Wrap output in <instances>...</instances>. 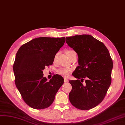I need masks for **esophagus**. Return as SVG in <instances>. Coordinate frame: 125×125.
Returning <instances> with one entry per match:
<instances>
[{
	"label": "esophagus",
	"instance_id": "obj_1",
	"mask_svg": "<svg viewBox=\"0 0 125 125\" xmlns=\"http://www.w3.org/2000/svg\"><path fill=\"white\" fill-rule=\"evenodd\" d=\"M68 80L67 78H64V82L65 83H67V82H68Z\"/></svg>",
	"mask_w": 125,
	"mask_h": 125
}]
</instances>
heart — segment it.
Returning a JSON list of instances; mask_svg holds the SVG:
<instances>
[{
  "instance_id": "heart-1",
  "label": "heart",
  "mask_w": 125,
  "mask_h": 125,
  "mask_svg": "<svg viewBox=\"0 0 125 125\" xmlns=\"http://www.w3.org/2000/svg\"><path fill=\"white\" fill-rule=\"evenodd\" d=\"M74 51L73 50H69L67 51V55H69L70 54H71L72 52H74ZM56 58V56L54 57V60H55ZM72 72V70L71 68H61L59 71V73L60 75H62L64 77H68V76L70 75L71 72Z\"/></svg>"
}]
</instances>
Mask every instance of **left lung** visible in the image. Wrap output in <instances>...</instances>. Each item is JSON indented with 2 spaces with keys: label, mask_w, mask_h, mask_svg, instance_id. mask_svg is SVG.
<instances>
[{
  "label": "left lung",
  "mask_w": 125,
  "mask_h": 125,
  "mask_svg": "<svg viewBox=\"0 0 125 125\" xmlns=\"http://www.w3.org/2000/svg\"><path fill=\"white\" fill-rule=\"evenodd\" d=\"M65 41L77 53L79 64L72 74L77 79L69 80L70 101L79 110H90L102 101L111 85L112 59L104 44L90 35L66 37Z\"/></svg>",
  "instance_id": "8db88e82"
}]
</instances>
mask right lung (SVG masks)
Segmentation results:
<instances>
[{
    "mask_svg": "<svg viewBox=\"0 0 125 125\" xmlns=\"http://www.w3.org/2000/svg\"><path fill=\"white\" fill-rule=\"evenodd\" d=\"M65 38H35L23 45L16 54L13 66L15 85L24 102L34 109L50 106L64 83L58 74L47 82L42 71L53 64Z\"/></svg>",
    "mask_w": 125,
    "mask_h": 125,
    "instance_id": "1",
    "label": "right lung"
}]
</instances>
